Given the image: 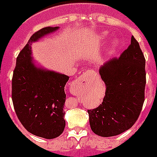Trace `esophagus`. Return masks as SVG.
I'll use <instances>...</instances> for the list:
<instances>
[{
  "label": "esophagus",
  "instance_id": "34e87169",
  "mask_svg": "<svg viewBox=\"0 0 157 157\" xmlns=\"http://www.w3.org/2000/svg\"><path fill=\"white\" fill-rule=\"evenodd\" d=\"M90 71H86V72H84V73L81 75L80 78L78 79V83H84V82H86L88 79V78H89V76H90Z\"/></svg>",
  "mask_w": 157,
  "mask_h": 157
}]
</instances>
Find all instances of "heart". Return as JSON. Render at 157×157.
I'll list each match as a JSON object with an SVG mask.
<instances>
[{
	"label": "heart",
	"instance_id": "obj_1",
	"mask_svg": "<svg viewBox=\"0 0 157 157\" xmlns=\"http://www.w3.org/2000/svg\"><path fill=\"white\" fill-rule=\"evenodd\" d=\"M101 39H105V38H106V34H105V33L102 34L101 35ZM117 45H118V42H117V40H113L112 42V47H116Z\"/></svg>",
	"mask_w": 157,
	"mask_h": 157
}]
</instances>
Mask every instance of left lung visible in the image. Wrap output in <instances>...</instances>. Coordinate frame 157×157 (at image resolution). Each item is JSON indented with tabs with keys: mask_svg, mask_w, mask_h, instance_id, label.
<instances>
[{
	"mask_svg": "<svg viewBox=\"0 0 157 157\" xmlns=\"http://www.w3.org/2000/svg\"><path fill=\"white\" fill-rule=\"evenodd\" d=\"M99 73L105 93L98 107L88 110L90 128L101 137L118 135L135 123L144 101L145 59L135 38L131 37L120 57L109 60Z\"/></svg>",
	"mask_w": 157,
	"mask_h": 157,
	"instance_id": "8db88e82",
	"label": "left lung"
}]
</instances>
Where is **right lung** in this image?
Here are the masks:
<instances>
[{
	"label": "right lung",
	"instance_id": "right-lung-1",
	"mask_svg": "<svg viewBox=\"0 0 157 157\" xmlns=\"http://www.w3.org/2000/svg\"><path fill=\"white\" fill-rule=\"evenodd\" d=\"M58 29L43 28L31 36L17 57L12 79V99L17 118L29 133L49 140L58 137L65 128L64 87L69 77L34 66L31 44Z\"/></svg>",
	"mask_w": 157,
	"mask_h": 157
}]
</instances>
